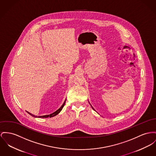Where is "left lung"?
Segmentation results:
<instances>
[{"label":"left lung","mask_w":156,"mask_h":156,"mask_svg":"<svg viewBox=\"0 0 156 156\" xmlns=\"http://www.w3.org/2000/svg\"><path fill=\"white\" fill-rule=\"evenodd\" d=\"M93 109H94V108H93Z\"/></svg>","instance_id":"8db88e82"}]
</instances>
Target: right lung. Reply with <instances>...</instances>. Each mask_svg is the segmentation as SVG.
<instances>
[{
    "mask_svg": "<svg viewBox=\"0 0 156 156\" xmlns=\"http://www.w3.org/2000/svg\"><path fill=\"white\" fill-rule=\"evenodd\" d=\"M64 104H65V102H64V103L62 104V106L60 107V108H59L58 110H57L55 112H54V113H52L50 115H44V116H35L34 115H32L31 114V113H30V112H27L28 114L30 115H31L32 116H34V117H36V118H48V117H50V118H51V117H53V116H55V115H57L58 114V113H60V112L62 111V108L64 107Z\"/></svg>",
    "mask_w": 156,
    "mask_h": 156,
    "instance_id": "obj_1",
    "label": "right lung"
}]
</instances>
